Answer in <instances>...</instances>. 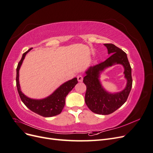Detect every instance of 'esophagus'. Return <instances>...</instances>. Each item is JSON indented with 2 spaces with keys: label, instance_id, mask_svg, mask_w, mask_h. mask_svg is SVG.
Segmentation results:
<instances>
[{
  "label": "esophagus",
  "instance_id": "34e87169",
  "mask_svg": "<svg viewBox=\"0 0 153 153\" xmlns=\"http://www.w3.org/2000/svg\"><path fill=\"white\" fill-rule=\"evenodd\" d=\"M77 79H78V81L79 82H82L83 81V76L82 75H78L77 76Z\"/></svg>",
  "mask_w": 153,
  "mask_h": 153
}]
</instances>
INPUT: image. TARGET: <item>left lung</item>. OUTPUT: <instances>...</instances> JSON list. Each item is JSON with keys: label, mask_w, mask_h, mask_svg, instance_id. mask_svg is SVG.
<instances>
[{"label": "left lung", "mask_w": 153, "mask_h": 153, "mask_svg": "<svg viewBox=\"0 0 153 153\" xmlns=\"http://www.w3.org/2000/svg\"><path fill=\"white\" fill-rule=\"evenodd\" d=\"M111 56L94 66H90L85 71L84 78L87 87L85 101L92 112L97 114L108 115L117 110L126 101L132 87L131 68L127 55L121 49L113 44H104ZM116 64H121L124 68L125 77L127 84L125 89L117 93H110L101 84L100 76L106 68Z\"/></svg>", "instance_id": "1"}]
</instances>
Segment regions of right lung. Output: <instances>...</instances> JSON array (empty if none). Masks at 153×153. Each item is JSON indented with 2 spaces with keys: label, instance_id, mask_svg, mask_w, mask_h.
<instances>
[{
  "label": "right lung",
  "instance_id": "1",
  "mask_svg": "<svg viewBox=\"0 0 153 153\" xmlns=\"http://www.w3.org/2000/svg\"><path fill=\"white\" fill-rule=\"evenodd\" d=\"M32 48L27 50L22 55V57L18 64L16 68V87L18 94L20 95L22 102L27 108L32 112L41 115L43 117H53L61 114L65 105L66 97L78 83L77 78L73 79L63 83L57 89H55L52 94L43 99H32L29 98L23 93L19 82V71L22 66L23 61L27 53L29 52Z\"/></svg>",
  "mask_w": 153,
  "mask_h": 153
}]
</instances>
